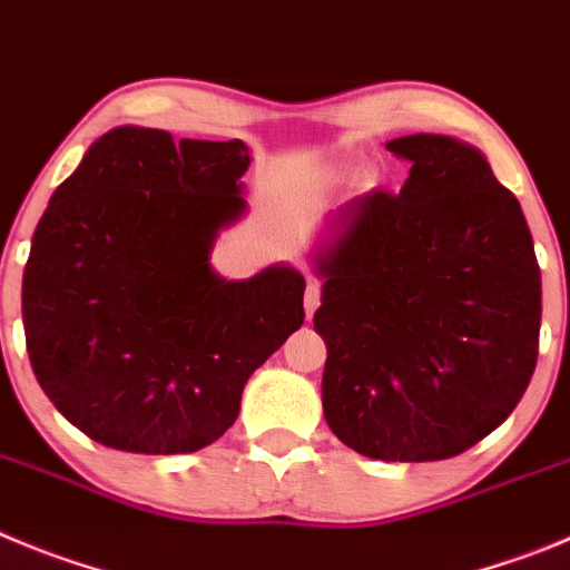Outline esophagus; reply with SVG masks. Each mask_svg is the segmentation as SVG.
Segmentation results:
<instances>
[{
    "mask_svg": "<svg viewBox=\"0 0 570 570\" xmlns=\"http://www.w3.org/2000/svg\"><path fill=\"white\" fill-rule=\"evenodd\" d=\"M303 306H306V317L315 315V309L321 306V284H317V281L309 278V284H306V292H303Z\"/></svg>",
    "mask_w": 570,
    "mask_h": 570,
    "instance_id": "34e87169",
    "label": "esophagus"
}]
</instances>
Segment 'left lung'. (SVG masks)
<instances>
[{
	"instance_id": "1",
	"label": "left lung",
	"mask_w": 570,
	"mask_h": 570,
	"mask_svg": "<svg viewBox=\"0 0 570 570\" xmlns=\"http://www.w3.org/2000/svg\"><path fill=\"white\" fill-rule=\"evenodd\" d=\"M399 194L337 207L315 249L332 433L380 461H441L501 428L529 387L542 289L520 202L478 148L407 135Z\"/></svg>"
}]
</instances>
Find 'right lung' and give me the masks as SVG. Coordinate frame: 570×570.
Wrapping results in <instances>:
<instances>
[{"instance_id":"1","label":"right lung","mask_w":570,"mask_h":570,"mask_svg":"<svg viewBox=\"0 0 570 570\" xmlns=\"http://www.w3.org/2000/svg\"><path fill=\"white\" fill-rule=\"evenodd\" d=\"M242 140L117 126L89 146L33 233L21 321L52 405L98 444L196 453L225 435L249 374L303 323L306 281L210 267L247 210Z\"/></svg>"}]
</instances>
